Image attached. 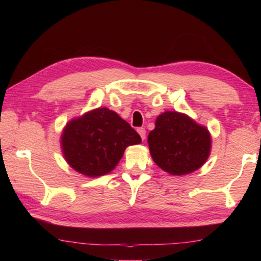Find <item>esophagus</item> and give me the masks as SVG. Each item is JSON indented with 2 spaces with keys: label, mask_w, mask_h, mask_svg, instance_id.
<instances>
[{
  "label": "esophagus",
  "mask_w": 261,
  "mask_h": 261,
  "mask_svg": "<svg viewBox=\"0 0 261 261\" xmlns=\"http://www.w3.org/2000/svg\"><path fill=\"white\" fill-rule=\"evenodd\" d=\"M137 132H138L139 136L141 137V139H143V140L146 138V130H145L144 127H138V129H137Z\"/></svg>",
  "instance_id": "esophagus-1"
}]
</instances>
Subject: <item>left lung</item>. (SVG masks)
I'll return each instance as SVG.
<instances>
[{"label": "left lung", "instance_id": "obj_1", "mask_svg": "<svg viewBox=\"0 0 261 261\" xmlns=\"http://www.w3.org/2000/svg\"><path fill=\"white\" fill-rule=\"evenodd\" d=\"M147 143L154 162L166 173L177 176L199 169L208 159L212 146L207 127L177 112L159 115Z\"/></svg>", "mask_w": 261, "mask_h": 261}]
</instances>
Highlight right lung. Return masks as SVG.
Returning <instances> with one entry per match:
<instances>
[{
	"label": "right lung",
	"instance_id": "add662e5",
	"mask_svg": "<svg viewBox=\"0 0 261 261\" xmlns=\"http://www.w3.org/2000/svg\"><path fill=\"white\" fill-rule=\"evenodd\" d=\"M141 143L130 124L108 108H96L67 123L61 136L64 159L88 177L112 171L125 148Z\"/></svg>",
	"mask_w": 261,
	"mask_h": 261
}]
</instances>
